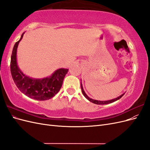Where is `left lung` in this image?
<instances>
[{
	"mask_svg": "<svg viewBox=\"0 0 150 150\" xmlns=\"http://www.w3.org/2000/svg\"><path fill=\"white\" fill-rule=\"evenodd\" d=\"M81 90H82V93H83V94L84 95V96L88 99V100L91 102L93 103H94V104H110V103H112L113 102L115 101H116L117 100H118V99H120L123 95L125 94V93H123L122 94H121V96H118L116 98H115V99H111V100H108V101H98V100H95V99H91L88 96V95L86 94V93L84 92V91L83 89V86H82V83H81Z\"/></svg>",
	"mask_w": 150,
	"mask_h": 150,
	"instance_id": "8db88e82",
	"label": "left lung"
}]
</instances>
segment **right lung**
Here are the masks:
<instances>
[{
  "label": "right lung",
  "instance_id": "add662e5",
  "mask_svg": "<svg viewBox=\"0 0 150 150\" xmlns=\"http://www.w3.org/2000/svg\"><path fill=\"white\" fill-rule=\"evenodd\" d=\"M24 34V33L16 42L12 50L11 60L12 79L18 89L27 96L35 100H47L59 91L68 69L61 68L54 71L49 77L42 79L32 78L25 75L19 69L17 62V49Z\"/></svg>",
  "mask_w": 150,
  "mask_h": 150
}]
</instances>
